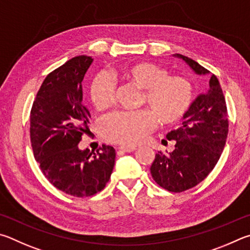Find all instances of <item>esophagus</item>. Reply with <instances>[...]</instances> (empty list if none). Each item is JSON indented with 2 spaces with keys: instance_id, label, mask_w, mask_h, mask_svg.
<instances>
[{
  "instance_id": "esophagus-1",
  "label": "esophagus",
  "mask_w": 250,
  "mask_h": 250,
  "mask_svg": "<svg viewBox=\"0 0 250 250\" xmlns=\"http://www.w3.org/2000/svg\"><path fill=\"white\" fill-rule=\"evenodd\" d=\"M118 149L124 151V152H132L134 150H136V147H132V146H120Z\"/></svg>"
}]
</instances>
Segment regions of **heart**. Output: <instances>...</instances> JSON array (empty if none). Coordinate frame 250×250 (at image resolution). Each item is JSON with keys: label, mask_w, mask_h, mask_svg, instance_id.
Here are the masks:
<instances>
[{"label": "heart", "mask_w": 250, "mask_h": 250, "mask_svg": "<svg viewBox=\"0 0 250 250\" xmlns=\"http://www.w3.org/2000/svg\"><path fill=\"white\" fill-rule=\"evenodd\" d=\"M114 80L126 81L142 89L138 104L146 108L134 112H117L102 122L105 139L135 146L145 141L158 122L171 126L180 122L193 101V87L186 78L169 76L168 71L151 62H135L109 72ZM115 98V83L105 74H98L90 84L93 106L102 112L109 108Z\"/></svg>", "instance_id": "heart-1"}]
</instances>
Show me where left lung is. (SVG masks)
Here are the masks:
<instances>
[{"label":"left lung","mask_w":250,"mask_h":250,"mask_svg":"<svg viewBox=\"0 0 250 250\" xmlns=\"http://www.w3.org/2000/svg\"><path fill=\"white\" fill-rule=\"evenodd\" d=\"M199 74L209 71L193 59L179 55ZM229 134V118L224 94L218 79L212 74L208 91L198 96L185 116L180 128L167 135L176 149L161 151L150 167L151 176L161 188L174 193L198 186L215 167Z\"/></svg>","instance_id":"8db88e82"}]
</instances>
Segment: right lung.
Returning <instances> with one entry per match:
<instances>
[{
  "mask_svg": "<svg viewBox=\"0 0 250 250\" xmlns=\"http://www.w3.org/2000/svg\"><path fill=\"white\" fill-rule=\"evenodd\" d=\"M91 62V57L78 56L51 71L30 109V143L39 168L55 188L77 198L104 189L116 155L104 144L95 152L78 147L91 118L82 103V80Z\"/></svg>",
  "mask_w": 250,
  "mask_h": 250,
  "instance_id": "obj_1",
  "label": "right lung"
}]
</instances>
